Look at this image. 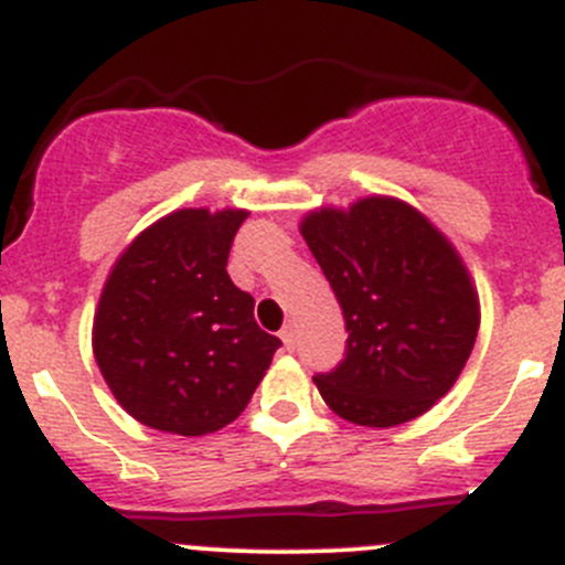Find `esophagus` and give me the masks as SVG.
I'll use <instances>...</instances> for the list:
<instances>
[{
	"label": "esophagus",
	"instance_id": "34e87169",
	"mask_svg": "<svg viewBox=\"0 0 565 565\" xmlns=\"http://www.w3.org/2000/svg\"><path fill=\"white\" fill-rule=\"evenodd\" d=\"M281 342L287 350H295V326H284L281 328Z\"/></svg>",
	"mask_w": 565,
	"mask_h": 565
}]
</instances>
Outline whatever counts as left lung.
Instances as JSON below:
<instances>
[{
  "mask_svg": "<svg viewBox=\"0 0 565 565\" xmlns=\"http://www.w3.org/2000/svg\"><path fill=\"white\" fill-rule=\"evenodd\" d=\"M300 234L344 315L348 350L315 375L333 414L394 428L445 397L467 366L480 300L450 239L405 201L366 195L320 206Z\"/></svg>",
  "mask_w": 565,
  "mask_h": 565,
  "instance_id": "8db88e82",
  "label": "left lung"
}]
</instances>
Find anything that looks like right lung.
Masks as SVG:
<instances>
[{
	"mask_svg": "<svg viewBox=\"0 0 565 565\" xmlns=\"http://www.w3.org/2000/svg\"><path fill=\"white\" fill-rule=\"evenodd\" d=\"M245 210H177L115 259L93 355L126 414L154 430L206 436L248 405L281 339L254 320V298L226 273Z\"/></svg>",
	"mask_w": 565,
	"mask_h": 565,
	"instance_id": "add662e5",
	"label": "right lung"
}]
</instances>
